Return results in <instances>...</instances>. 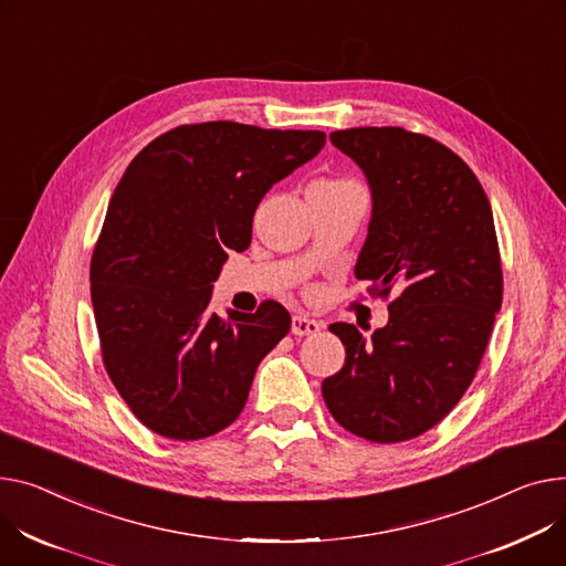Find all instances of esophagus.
<instances>
[{"label":"esophagus","mask_w":566,"mask_h":566,"mask_svg":"<svg viewBox=\"0 0 566 566\" xmlns=\"http://www.w3.org/2000/svg\"><path fill=\"white\" fill-rule=\"evenodd\" d=\"M318 329H321V323L310 318V316H305V314H295L291 318V332L295 336H310V334H316Z\"/></svg>","instance_id":"obj_1"}]
</instances>
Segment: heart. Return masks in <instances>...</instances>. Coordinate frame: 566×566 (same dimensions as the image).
Wrapping results in <instances>:
<instances>
[{
	"instance_id": "b5f03b06",
	"label": "heart",
	"mask_w": 566,
	"mask_h": 566,
	"mask_svg": "<svg viewBox=\"0 0 566 566\" xmlns=\"http://www.w3.org/2000/svg\"><path fill=\"white\" fill-rule=\"evenodd\" d=\"M316 184H342V181H316Z\"/></svg>"
}]
</instances>
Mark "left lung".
<instances>
[{
	"mask_svg": "<svg viewBox=\"0 0 566 566\" xmlns=\"http://www.w3.org/2000/svg\"><path fill=\"white\" fill-rule=\"evenodd\" d=\"M364 172L370 222L355 277L394 293L389 323L368 338L334 323L344 368L323 380L336 423L378 443L423 434L469 389L501 312L494 216L471 168L400 127L329 134Z\"/></svg>",
	"mask_w": 566,
	"mask_h": 566,
	"instance_id": "obj_1",
	"label": "left lung"
}]
</instances>
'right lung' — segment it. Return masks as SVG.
<instances>
[{
	"label": "right lung",
	"instance_id": "1",
	"mask_svg": "<svg viewBox=\"0 0 566 566\" xmlns=\"http://www.w3.org/2000/svg\"><path fill=\"white\" fill-rule=\"evenodd\" d=\"M323 145V132L222 120L166 132L127 166L93 252L91 297L108 378L153 432L205 439L245 407L291 316L269 300L220 318L213 282L228 250H248L263 196Z\"/></svg>",
	"mask_w": 566,
	"mask_h": 566
}]
</instances>
